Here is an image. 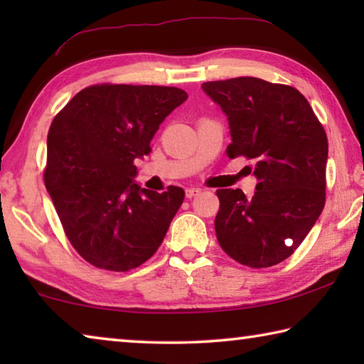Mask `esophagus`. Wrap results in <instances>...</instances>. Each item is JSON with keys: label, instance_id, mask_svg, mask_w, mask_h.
I'll return each mask as SVG.
<instances>
[{"label": "esophagus", "instance_id": "1", "mask_svg": "<svg viewBox=\"0 0 364 364\" xmlns=\"http://www.w3.org/2000/svg\"><path fill=\"white\" fill-rule=\"evenodd\" d=\"M199 193H200L199 188H188L186 189V197H188V199H193V197L197 196Z\"/></svg>", "mask_w": 364, "mask_h": 364}]
</instances>
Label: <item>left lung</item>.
Wrapping results in <instances>:
<instances>
[{
	"instance_id": "8db88e82",
	"label": "left lung",
	"mask_w": 364,
	"mask_h": 364,
	"mask_svg": "<svg viewBox=\"0 0 364 364\" xmlns=\"http://www.w3.org/2000/svg\"><path fill=\"white\" fill-rule=\"evenodd\" d=\"M230 125L231 159L254 160L257 189H218L217 239L250 268L278 264L299 247L323 212L328 138L299 90L237 77L202 83Z\"/></svg>"
}]
</instances>
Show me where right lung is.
Instances as JSON below:
<instances>
[{
    "instance_id": "right-lung-1",
    "label": "right lung",
    "mask_w": 364,
    "mask_h": 364,
    "mask_svg": "<svg viewBox=\"0 0 364 364\" xmlns=\"http://www.w3.org/2000/svg\"><path fill=\"white\" fill-rule=\"evenodd\" d=\"M186 100L173 86L95 85L54 117L45 184L70 244L95 267L133 269L162 244L184 191L141 188L134 160Z\"/></svg>"
}]
</instances>
